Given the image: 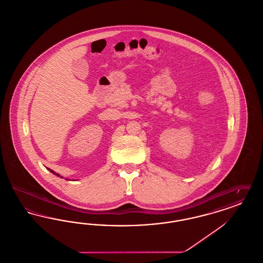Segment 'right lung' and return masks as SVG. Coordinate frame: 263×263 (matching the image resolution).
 <instances>
[{"label":"right lung","mask_w":263,"mask_h":263,"mask_svg":"<svg viewBox=\"0 0 263 263\" xmlns=\"http://www.w3.org/2000/svg\"><path fill=\"white\" fill-rule=\"evenodd\" d=\"M47 170H48V171H49V172H50V173H52V174H53V175H57V176H60V177H61V178H63L62 175H59V174H57V173H55V172H54V171H52V170H50V168H48V167H47ZM65 179H66V180H70V179H69V178H65ZM74 180H76V179H74Z\"/></svg>","instance_id":"add662e5"}]
</instances>
